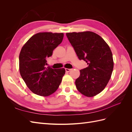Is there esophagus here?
I'll return each instance as SVG.
<instances>
[{"instance_id": "34e87169", "label": "esophagus", "mask_w": 132, "mask_h": 132, "mask_svg": "<svg viewBox=\"0 0 132 132\" xmlns=\"http://www.w3.org/2000/svg\"><path fill=\"white\" fill-rule=\"evenodd\" d=\"M71 70V69H68V68H65V71L67 72H69V71Z\"/></svg>"}]
</instances>
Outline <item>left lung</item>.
Instances as JSON below:
<instances>
[{"mask_svg":"<svg viewBox=\"0 0 132 132\" xmlns=\"http://www.w3.org/2000/svg\"><path fill=\"white\" fill-rule=\"evenodd\" d=\"M66 35L79 59L88 65L80 70L76 87L85 96H95L105 88L112 73L114 63L110 48L93 32H69Z\"/></svg>","mask_w":132,"mask_h":132,"instance_id":"1","label":"left lung"}]
</instances>
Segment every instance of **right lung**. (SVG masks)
Listing matches in <instances>:
<instances>
[{"label": "right lung", "mask_w": 132, "mask_h": 132, "mask_svg": "<svg viewBox=\"0 0 132 132\" xmlns=\"http://www.w3.org/2000/svg\"><path fill=\"white\" fill-rule=\"evenodd\" d=\"M63 33L39 32L22 47L19 54V70L27 86L34 93L46 97L58 89L65 74L64 68L46 67L47 58L62 42Z\"/></svg>", "instance_id": "right-lung-1"}]
</instances>
